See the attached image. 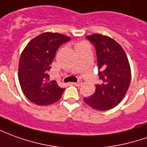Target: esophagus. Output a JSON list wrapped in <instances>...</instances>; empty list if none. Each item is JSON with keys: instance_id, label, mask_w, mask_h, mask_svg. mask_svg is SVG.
I'll return each instance as SVG.
<instances>
[{"instance_id": "esophagus-1", "label": "esophagus", "mask_w": 147, "mask_h": 147, "mask_svg": "<svg viewBox=\"0 0 147 147\" xmlns=\"http://www.w3.org/2000/svg\"><path fill=\"white\" fill-rule=\"evenodd\" d=\"M74 85H76V86H80L81 84H82V81L80 80H79L77 83H73Z\"/></svg>"}]
</instances>
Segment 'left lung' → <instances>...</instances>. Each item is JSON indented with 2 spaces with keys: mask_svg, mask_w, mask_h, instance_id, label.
I'll use <instances>...</instances> for the list:
<instances>
[{
  "mask_svg": "<svg viewBox=\"0 0 147 147\" xmlns=\"http://www.w3.org/2000/svg\"><path fill=\"white\" fill-rule=\"evenodd\" d=\"M94 45L97 55L98 76L101 84L95 85V91L84 98L91 108L107 111L119 103L131 83V67L123 48L109 36L93 34L86 36Z\"/></svg>",
  "mask_w": 147,
  "mask_h": 147,
  "instance_id": "obj_1",
  "label": "left lung"
}]
</instances>
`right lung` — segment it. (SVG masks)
I'll return each mask as SVG.
<instances>
[{
    "instance_id": "1",
    "label": "right lung",
    "mask_w": 147,
    "mask_h": 147,
    "mask_svg": "<svg viewBox=\"0 0 147 147\" xmlns=\"http://www.w3.org/2000/svg\"><path fill=\"white\" fill-rule=\"evenodd\" d=\"M70 37L59 33L45 32L31 40L21 53L18 78L24 95L31 102L40 106L58 101L64 88L56 80L49 81L48 74L56 51Z\"/></svg>"
}]
</instances>
